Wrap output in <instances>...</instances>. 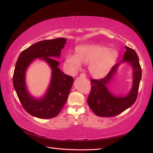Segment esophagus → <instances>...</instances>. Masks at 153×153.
Returning a JSON list of instances; mask_svg holds the SVG:
<instances>
[{"label":"esophagus","mask_w":153,"mask_h":153,"mask_svg":"<svg viewBox=\"0 0 153 153\" xmlns=\"http://www.w3.org/2000/svg\"><path fill=\"white\" fill-rule=\"evenodd\" d=\"M80 77H83V78H85V77H86V75H85V74H84V73H82V74H80Z\"/></svg>","instance_id":"34e87169"}]
</instances>
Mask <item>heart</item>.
Returning a JSON list of instances; mask_svg holds the SVG:
<instances>
[{
    "label": "heart",
    "instance_id": "obj_1",
    "mask_svg": "<svg viewBox=\"0 0 153 153\" xmlns=\"http://www.w3.org/2000/svg\"><path fill=\"white\" fill-rule=\"evenodd\" d=\"M118 53L115 49L97 45L77 46L75 55H65L64 67L68 73L75 76L81 68V63L88 65L90 73L96 78L106 76L115 64Z\"/></svg>",
    "mask_w": 153,
    "mask_h": 153
}]
</instances>
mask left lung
Returning a JSON list of instances; mask_svg holds the SVG:
<instances>
[{
  "label": "left lung",
  "instance_id": "8db88e82",
  "mask_svg": "<svg viewBox=\"0 0 153 153\" xmlns=\"http://www.w3.org/2000/svg\"><path fill=\"white\" fill-rule=\"evenodd\" d=\"M123 59L116 64L104 78L91 79L92 84L88 98V104L96 115L112 117L130 108L137 98L138 90L142 77L139 59L134 49L126 46ZM128 62L133 68V81L131 90L126 96H116L108 90L107 85L114 76L118 66L122 62Z\"/></svg>",
  "mask_w": 153,
  "mask_h": 153
}]
</instances>
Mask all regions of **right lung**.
<instances>
[{
  "mask_svg": "<svg viewBox=\"0 0 153 153\" xmlns=\"http://www.w3.org/2000/svg\"><path fill=\"white\" fill-rule=\"evenodd\" d=\"M66 41L65 38H58L39 41L22 51L16 61L13 74L14 88L24 109L35 117L54 118L67 101L74 79L62 72L58 68L59 63L53 59L60 57ZM38 58L48 62L52 69L51 82L48 90L39 99L33 98L29 94L25 81L27 68Z\"/></svg>",
  "mask_w": 153,
  "mask_h": 153,
  "instance_id": "obj_1",
  "label": "right lung"
}]
</instances>
